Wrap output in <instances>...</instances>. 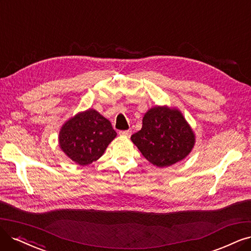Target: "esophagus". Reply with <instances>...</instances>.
I'll list each match as a JSON object with an SVG mask.
<instances>
[{"label":"esophagus","mask_w":251,"mask_h":251,"mask_svg":"<svg viewBox=\"0 0 251 251\" xmlns=\"http://www.w3.org/2000/svg\"><path fill=\"white\" fill-rule=\"evenodd\" d=\"M119 134L121 136H124V137H129L131 135V130H121L119 131Z\"/></svg>","instance_id":"esophagus-1"}]
</instances>
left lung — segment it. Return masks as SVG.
I'll list each match as a JSON object with an SVG mask.
<instances>
[{
  "label": "left lung",
  "mask_w": 251,
  "mask_h": 251,
  "mask_svg": "<svg viewBox=\"0 0 251 251\" xmlns=\"http://www.w3.org/2000/svg\"><path fill=\"white\" fill-rule=\"evenodd\" d=\"M131 141L145 158L164 168L186 157L194 146L193 131L178 109L156 106L143 118V127Z\"/></svg>",
  "instance_id": "1"
}]
</instances>
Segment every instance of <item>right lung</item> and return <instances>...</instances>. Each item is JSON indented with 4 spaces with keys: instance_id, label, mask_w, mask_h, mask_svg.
I'll return each mask as SVG.
<instances>
[{
    "instance_id": "add662e5",
    "label": "right lung",
    "mask_w": 251,
    "mask_h": 251,
    "mask_svg": "<svg viewBox=\"0 0 251 251\" xmlns=\"http://www.w3.org/2000/svg\"><path fill=\"white\" fill-rule=\"evenodd\" d=\"M116 135L107 119L94 109H88L63 125L59 143L71 160L88 165L100 158Z\"/></svg>"
}]
</instances>
